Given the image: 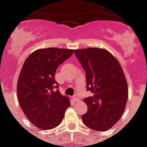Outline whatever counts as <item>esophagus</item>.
<instances>
[{
	"instance_id": "34e87169",
	"label": "esophagus",
	"mask_w": 147,
	"mask_h": 147,
	"mask_svg": "<svg viewBox=\"0 0 147 147\" xmlns=\"http://www.w3.org/2000/svg\"><path fill=\"white\" fill-rule=\"evenodd\" d=\"M73 100L75 102H78V101H80V98H79V97L77 95H75L73 97Z\"/></svg>"
}]
</instances>
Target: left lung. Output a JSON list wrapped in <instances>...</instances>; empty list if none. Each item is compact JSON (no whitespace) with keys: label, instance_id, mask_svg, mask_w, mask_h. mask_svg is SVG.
Masks as SVG:
<instances>
[{"label":"left lung","instance_id":"obj_1","mask_svg":"<svg viewBox=\"0 0 147 147\" xmlns=\"http://www.w3.org/2000/svg\"><path fill=\"white\" fill-rule=\"evenodd\" d=\"M75 53L86 71L87 90L92 96L83 99L87 112L82 116L90 129L104 131L122 117L128 98V86L123 68L105 49H76Z\"/></svg>","mask_w":147,"mask_h":147}]
</instances>
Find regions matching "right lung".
I'll use <instances>...</instances> for the list:
<instances>
[{
	"label": "right lung",
	"instance_id": "obj_1",
	"mask_svg": "<svg viewBox=\"0 0 147 147\" xmlns=\"http://www.w3.org/2000/svg\"><path fill=\"white\" fill-rule=\"evenodd\" d=\"M74 49H39L31 53L24 63L17 82V96L24 115L41 130L57 127L71 105L62 95L55 80V72Z\"/></svg>",
	"mask_w": 147,
	"mask_h": 147
}]
</instances>
